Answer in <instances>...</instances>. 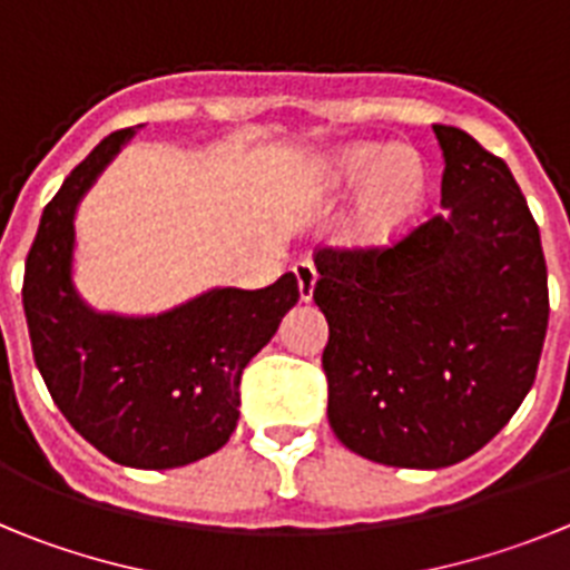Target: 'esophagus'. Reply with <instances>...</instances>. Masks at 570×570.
<instances>
[{"instance_id": "obj_1", "label": "esophagus", "mask_w": 570, "mask_h": 570, "mask_svg": "<svg viewBox=\"0 0 570 570\" xmlns=\"http://www.w3.org/2000/svg\"><path fill=\"white\" fill-rule=\"evenodd\" d=\"M294 274H296V282H299V296L308 302L311 296H314V285H316L314 262H311V259L294 262Z\"/></svg>"}]
</instances>
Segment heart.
I'll list each match as a JSON object with an SVG mask.
<instances>
[{
	"instance_id": "obj_1",
	"label": "heart",
	"mask_w": 570,
	"mask_h": 570,
	"mask_svg": "<svg viewBox=\"0 0 570 570\" xmlns=\"http://www.w3.org/2000/svg\"><path fill=\"white\" fill-rule=\"evenodd\" d=\"M336 179L362 188L356 205V234L367 242H391L420 214L425 199V168L411 150L360 145L336 159Z\"/></svg>"
}]
</instances>
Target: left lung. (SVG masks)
<instances>
[{
  "label": "left lung",
  "instance_id": "1",
  "mask_svg": "<svg viewBox=\"0 0 570 570\" xmlns=\"http://www.w3.org/2000/svg\"><path fill=\"white\" fill-rule=\"evenodd\" d=\"M442 210L387 248H320L328 422L354 454L445 468L500 434L548 328L540 228L500 156L434 125Z\"/></svg>",
  "mask_w": 570,
  "mask_h": 570
}]
</instances>
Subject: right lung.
I'll list each match as a JSON object with an SVG mask.
<instances>
[{
	"instance_id": "obj_1",
	"label": "right lung",
	"mask_w": 570,
	"mask_h": 570,
	"mask_svg": "<svg viewBox=\"0 0 570 570\" xmlns=\"http://www.w3.org/2000/svg\"><path fill=\"white\" fill-rule=\"evenodd\" d=\"M134 136H105L45 205L24 262L30 345L50 396L90 445L163 471L214 454L239 420L242 371L299 299L294 274L259 291L214 288L156 316L99 314L70 279L73 214Z\"/></svg>"
}]
</instances>
